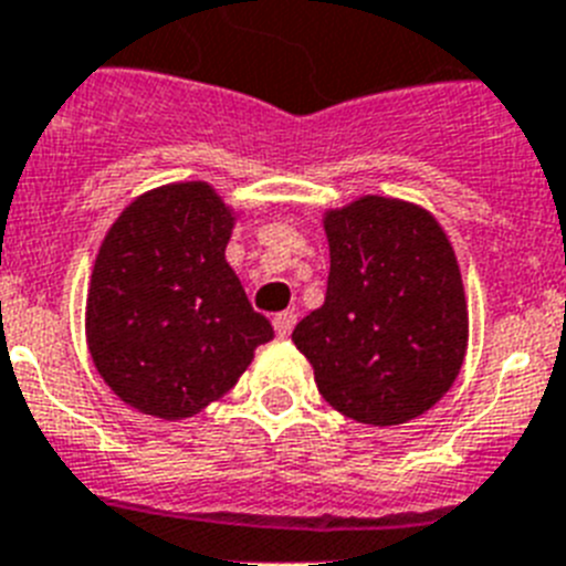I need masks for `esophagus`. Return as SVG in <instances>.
Wrapping results in <instances>:
<instances>
[{"mask_svg":"<svg viewBox=\"0 0 566 566\" xmlns=\"http://www.w3.org/2000/svg\"><path fill=\"white\" fill-rule=\"evenodd\" d=\"M293 325H296V313L293 311H282V313H275L273 316V327H275V334L282 336H291Z\"/></svg>","mask_w":566,"mask_h":566,"instance_id":"obj_1","label":"esophagus"}]
</instances>
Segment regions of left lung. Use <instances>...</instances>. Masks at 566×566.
<instances>
[{
	"mask_svg": "<svg viewBox=\"0 0 566 566\" xmlns=\"http://www.w3.org/2000/svg\"><path fill=\"white\" fill-rule=\"evenodd\" d=\"M325 305L298 322L296 348L339 415L400 426L458 379L469 313L458 259L434 216L365 195L325 212Z\"/></svg>",
	"mask_w": 566,
	"mask_h": 566,
	"instance_id": "left-lung-1",
	"label": "left lung"
}]
</instances>
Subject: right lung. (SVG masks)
I'll return each mask as SVG.
<instances>
[{
	"mask_svg": "<svg viewBox=\"0 0 566 566\" xmlns=\"http://www.w3.org/2000/svg\"><path fill=\"white\" fill-rule=\"evenodd\" d=\"M232 224L210 184L187 180L135 198L99 244L85 339L106 386L144 415H198L273 339L224 259Z\"/></svg>",
	"mask_w": 566,
	"mask_h": 566,
	"instance_id": "add662e5",
	"label": "right lung"
}]
</instances>
